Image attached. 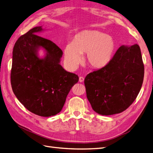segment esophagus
<instances>
[{"label": "esophagus", "instance_id": "obj_1", "mask_svg": "<svg viewBox=\"0 0 153 153\" xmlns=\"http://www.w3.org/2000/svg\"><path fill=\"white\" fill-rule=\"evenodd\" d=\"M84 81V78L82 77V76H80L79 78V82H83Z\"/></svg>", "mask_w": 153, "mask_h": 153}]
</instances>
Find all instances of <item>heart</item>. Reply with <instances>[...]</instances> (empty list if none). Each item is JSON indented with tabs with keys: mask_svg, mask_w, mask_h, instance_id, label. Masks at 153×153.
<instances>
[{
	"mask_svg": "<svg viewBox=\"0 0 153 153\" xmlns=\"http://www.w3.org/2000/svg\"><path fill=\"white\" fill-rule=\"evenodd\" d=\"M115 48L112 37L96 30H84L65 46L64 62L68 68H76L82 61L81 54L85 53V62L92 68H100L109 62Z\"/></svg>",
	"mask_w": 153,
	"mask_h": 153,
	"instance_id": "obj_1",
	"label": "heart"
}]
</instances>
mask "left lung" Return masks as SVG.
Returning <instances> with one entry per match:
<instances>
[{"mask_svg": "<svg viewBox=\"0 0 153 153\" xmlns=\"http://www.w3.org/2000/svg\"><path fill=\"white\" fill-rule=\"evenodd\" d=\"M143 76L139 46L122 45L106 66L85 78L87 98L92 109L103 115L126 110L139 93Z\"/></svg>", "mask_w": 153, "mask_h": 153, "instance_id": "8db88e82", "label": "left lung"}]
</instances>
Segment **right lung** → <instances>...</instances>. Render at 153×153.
Listing matches in <instances>:
<instances>
[{"label":"right lung","mask_w":153,"mask_h":153,"mask_svg":"<svg viewBox=\"0 0 153 153\" xmlns=\"http://www.w3.org/2000/svg\"><path fill=\"white\" fill-rule=\"evenodd\" d=\"M43 30L42 26L34 27L16 41L11 82L14 94L27 110L50 117L61 112L79 78L62 68L60 64L62 51L52 41L38 36ZM41 48L45 52L43 58L39 56Z\"/></svg>","instance_id":"right-lung-1"}]
</instances>
